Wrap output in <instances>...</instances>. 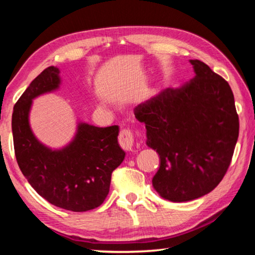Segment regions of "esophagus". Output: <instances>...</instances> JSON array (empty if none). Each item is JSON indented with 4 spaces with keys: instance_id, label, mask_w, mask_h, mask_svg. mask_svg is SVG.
<instances>
[{
    "instance_id": "esophagus-1",
    "label": "esophagus",
    "mask_w": 255,
    "mask_h": 255,
    "mask_svg": "<svg viewBox=\"0 0 255 255\" xmlns=\"http://www.w3.org/2000/svg\"><path fill=\"white\" fill-rule=\"evenodd\" d=\"M119 145L125 150H132L133 148V133L130 129H123L118 136Z\"/></svg>"
}]
</instances>
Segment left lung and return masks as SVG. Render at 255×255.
Returning <instances> with one entry per match:
<instances>
[{"label": "left lung", "mask_w": 255, "mask_h": 255, "mask_svg": "<svg viewBox=\"0 0 255 255\" xmlns=\"http://www.w3.org/2000/svg\"><path fill=\"white\" fill-rule=\"evenodd\" d=\"M196 75L138 105L146 144L161 164L153 185L164 199L182 202L209 193L223 180L239 138L240 122L228 82L205 63L191 59Z\"/></svg>", "instance_id": "left-lung-1"}]
</instances>
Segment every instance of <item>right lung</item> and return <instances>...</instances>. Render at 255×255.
<instances>
[{
  "label": "right lung",
  "instance_id": "add662e5",
  "mask_svg": "<svg viewBox=\"0 0 255 255\" xmlns=\"http://www.w3.org/2000/svg\"><path fill=\"white\" fill-rule=\"evenodd\" d=\"M59 70L49 66L34 79L14 105L12 132L16 162L28 182L51 205L71 211L97 208L109 193L111 174L125 158L118 126L80 124L72 143L59 150L46 147L29 126L32 99L60 83Z\"/></svg>",
  "mask_w": 255,
  "mask_h": 255
}]
</instances>
